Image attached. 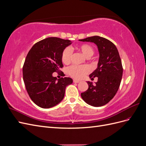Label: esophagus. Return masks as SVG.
<instances>
[{
    "label": "esophagus",
    "mask_w": 146,
    "mask_h": 146,
    "mask_svg": "<svg viewBox=\"0 0 146 146\" xmlns=\"http://www.w3.org/2000/svg\"><path fill=\"white\" fill-rule=\"evenodd\" d=\"M73 82H74V83H79V82H80L78 80H76V79H74V80H73Z\"/></svg>",
    "instance_id": "esophagus-1"
}]
</instances>
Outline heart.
Masks as SVG:
<instances>
[{
  "instance_id": "obj_1",
  "label": "heart",
  "mask_w": 146,
  "mask_h": 146,
  "mask_svg": "<svg viewBox=\"0 0 146 146\" xmlns=\"http://www.w3.org/2000/svg\"><path fill=\"white\" fill-rule=\"evenodd\" d=\"M76 49L86 58H90L94 54V48L88 44H82L75 47ZM72 52L69 48H66L61 54V61L65 64L70 63L71 60ZM90 72L88 66H71L68 69V73L72 77L80 79Z\"/></svg>"
}]
</instances>
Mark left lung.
I'll list each match as a JSON object with an SVG mask.
<instances>
[{"instance_id": "1", "label": "left lung", "mask_w": 146, "mask_h": 146, "mask_svg": "<svg viewBox=\"0 0 146 146\" xmlns=\"http://www.w3.org/2000/svg\"><path fill=\"white\" fill-rule=\"evenodd\" d=\"M79 41L94 42L99 52L98 68L90 75L92 80L98 77L93 85L87 82L88 89L81 93L83 100L93 107H101L111 100L120 86L123 68L121 60L116 46L108 39L99 36L88 37Z\"/></svg>"}]
</instances>
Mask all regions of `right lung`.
Segmentation results:
<instances>
[{"mask_svg":"<svg viewBox=\"0 0 146 146\" xmlns=\"http://www.w3.org/2000/svg\"><path fill=\"white\" fill-rule=\"evenodd\" d=\"M71 43L68 39L47 38L35 44L26 56L24 82L30 99L38 107L49 108L58 104L64 98L66 86L72 83L71 78L57 79L52 76L55 72H61V54Z\"/></svg>","mask_w":146,"mask_h":146,"instance_id":"right-lung-1","label":"right lung"}]
</instances>
